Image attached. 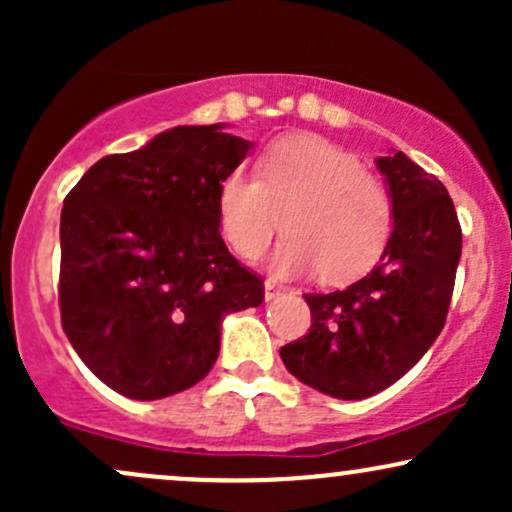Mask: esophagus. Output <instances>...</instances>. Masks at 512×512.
Here are the masks:
<instances>
[{
	"mask_svg": "<svg viewBox=\"0 0 512 512\" xmlns=\"http://www.w3.org/2000/svg\"><path fill=\"white\" fill-rule=\"evenodd\" d=\"M281 293H284V289H281L279 284H274L272 279L264 281V301H274V298H279Z\"/></svg>",
	"mask_w": 512,
	"mask_h": 512,
	"instance_id": "esophagus-1",
	"label": "esophagus"
}]
</instances>
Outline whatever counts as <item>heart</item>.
Segmentation results:
<instances>
[{
    "mask_svg": "<svg viewBox=\"0 0 512 512\" xmlns=\"http://www.w3.org/2000/svg\"><path fill=\"white\" fill-rule=\"evenodd\" d=\"M284 216L272 260L276 276L322 272L325 281H349L383 255L395 204L378 175L337 144L296 134L269 144L257 175L233 170L219 187V226L243 260L267 252Z\"/></svg>",
    "mask_w": 512,
    "mask_h": 512,
    "instance_id": "heart-1",
    "label": "heart"
}]
</instances>
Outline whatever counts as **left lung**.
<instances>
[{
    "label": "left lung",
    "mask_w": 512,
    "mask_h": 512,
    "mask_svg": "<svg viewBox=\"0 0 512 512\" xmlns=\"http://www.w3.org/2000/svg\"><path fill=\"white\" fill-rule=\"evenodd\" d=\"M375 163L395 204L380 262L342 291L303 293L313 325L279 351L291 375L337 399L378 395L419 363L445 325L462 255L443 182L402 151Z\"/></svg>",
    "instance_id": "1"
}]
</instances>
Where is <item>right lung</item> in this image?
Instances as JSON below:
<instances>
[{
  "label": "right lung",
  "mask_w": 512,
  "mask_h": 512,
  "mask_svg": "<svg viewBox=\"0 0 512 512\" xmlns=\"http://www.w3.org/2000/svg\"><path fill=\"white\" fill-rule=\"evenodd\" d=\"M221 127H173L105 156L64 199V334L129 399L199 383L219 356L223 317L264 301L262 279L219 233V187L252 149Z\"/></svg>",
  "instance_id": "right-lung-1"
}]
</instances>
